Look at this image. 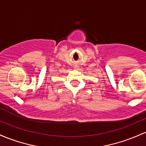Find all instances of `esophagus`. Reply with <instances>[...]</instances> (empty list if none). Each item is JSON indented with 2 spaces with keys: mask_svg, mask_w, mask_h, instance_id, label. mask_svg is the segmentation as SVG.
I'll return each instance as SVG.
<instances>
[{
  "mask_svg": "<svg viewBox=\"0 0 146 146\" xmlns=\"http://www.w3.org/2000/svg\"><path fill=\"white\" fill-rule=\"evenodd\" d=\"M78 68H79V66H74V69L78 70Z\"/></svg>",
  "mask_w": 146,
  "mask_h": 146,
  "instance_id": "34e87169",
  "label": "esophagus"
}]
</instances>
